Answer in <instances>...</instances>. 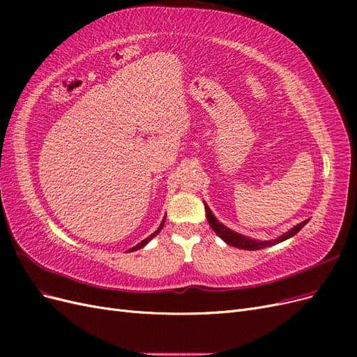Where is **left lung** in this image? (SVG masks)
<instances>
[{
	"label": "left lung",
	"mask_w": 357,
	"mask_h": 357,
	"mask_svg": "<svg viewBox=\"0 0 357 357\" xmlns=\"http://www.w3.org/2000/svg\"><path fill=\"white\" fill-rule=\"evenodd\" d=\"M205 205V213H207V219H208V223L213 228V231L218 234L220 238L226 243L229 244L232 247H236V248H243V250H261V248H265V247H269V245H275L278 243H283L284 240H289L291 238V236L296 235L304 226L308 223V220H304L301 222L298 225H295L294 228L289 229L287 232H284L283 235L277 236V238L274 240H266V241H262V240H256V238H250V236H245L243 234H238L235 232L232 229H229L228 226H225L222 222H219L218 219H215V215L213 214V211L210 210V207L207 204L204 202Z\"/></svg>",
	"instance_id": "1"
}]
</instances>
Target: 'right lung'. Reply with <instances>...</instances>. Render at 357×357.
<instances>
[{
	"mask_svg": "<svg viewBox=\"0 0 357 357\" xmlns=\"http://www.w3.org/2000/svg\"><path fill=\"white\" fill-rule=\"evenodd\" d=\"M165 218H167V215H165ZM165 218H164V219H162V222H160V225H159V228H158V229H156V231H155V232H153L152 235H149L146 240H143L142 243H138V244H137L135 247H132V248H131V252H134V250H138V248H143V247H144V245H146V244H147V243H149L150 240H153V238H155V236H156V235H158V234H159V232L162 231V228H164V223H165Z\"/></svg>",
	"mask_w": 357,
	"mask_h": 357,
	"instance_id": "add662e5",
	"label": "right lung"
}]
</instances>
